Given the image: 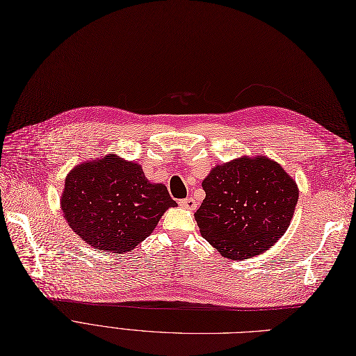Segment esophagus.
Wrapping results in <instances>:
<instances>
[{
  "instance_id": "obj_1",
  "label": "esophagus",
  "mask_w": 356,
  "mask_h": 356,
  "mask_svg": "<svg viewBox=\"0 0 356 356\" xmlns=\"http://www.w3.org/2000/svg\"><path fill=\"white\" fill-rule=\"evenodd\" d=\"M179 206L187 209V210H195L197 209V202L193 197H188V198H184V200H179Z\"/></svg>"
}]
</instances>
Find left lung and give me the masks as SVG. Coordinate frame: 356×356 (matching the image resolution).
I'll return each mask as SVG.
<instances>
[{
	"instance_id": "8db88e82",
	"label": "left lung",
	"mask_w": 356,
	"mask_h": 356,
	"mask_svg": "<svg viewBox=\"0 0 356 356\" xmlns=\"http://www.w3.org/2000/svg\"><path fill=\"white\" fill-rule=\"evenodd\" d=\"M202 190L206 198L194 214L201 236L234 261L273 246L289 229L298 201L296 181L266 156L214 166Z\"/></svg>"
}]
</instances>
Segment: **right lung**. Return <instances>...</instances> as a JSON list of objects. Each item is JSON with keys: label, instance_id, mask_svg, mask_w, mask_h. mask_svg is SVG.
I'll return each mask as SVG.
<instances>
[{"label": "right lung", "instance_id": "1", "mask_svg": "<svg viewBox=\"0 0 356 356\" xmlns=\"http://www.w3.org/2000/svg\"><path fill=\"white\" fill-rule=\"evenodd\" d=\"M60 207L83 242L115 253L143 242L177 202L163 184L147 181L139 163L110 154L82 162L67 174Z\"/></svg>", "mask_w": 356, "mask_h": 356}]
</instances>
